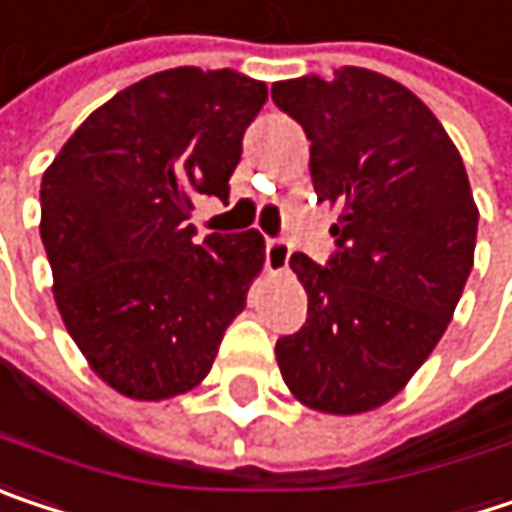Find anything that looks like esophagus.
Masks as SVG:
<instances>
[{
    "instance_id": "1",
    "label": "esophagus",
    "mask_w": 512,
    "mask_h": 512,
    "mask_svg": "<svg viewBox=\"0 0 512 512\" xmlns=\"http://www.w3.org/2000/svg\"><path fill=\"white\" fill-rule=\"evenodd\" d=\"M290 263V246L284 240H266V269L284 272Z\"/></svg>"
}]
</instances>
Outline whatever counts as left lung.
<instances>
[{
	"label": "left lung",
	"instance_id": "left-lung-1",
	"mask_svg": "<svg viewBox=\"0 0 512 512\" xmlns=\"http://www.w3.org/2000/svg\"><path fill=\"white\" fill-rule=\"evenodd\" d=\"M310 140L319 202L337 208L325 266L296 252L307 322L275 343L284 384L322 413L390 401L445 334L475 263L478 208L440 119L404 84L343 67L272 84Z\"/></svg>",
	"mask_w": 512,
	"mask_h": 512
}]
</instances>
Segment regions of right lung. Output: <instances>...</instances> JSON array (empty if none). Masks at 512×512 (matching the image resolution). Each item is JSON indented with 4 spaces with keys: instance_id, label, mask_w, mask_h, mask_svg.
Wrapping results in <instances>:
<instances>
[{
    "instance_id": "right-lung-1",
    "label": "right lung",
    "mask_w": 512,
    "mask_h": 512,
    "mask_svg": "<svg viewBox=\"0 0 512 512\" xmlns=\"http://www.w3.org/2000/svg\"><path fill=\"white\" fill-rule=\"evenodd\" d=\"M266 84L178 67L84 119L40 184V237L61 319L117 393L193 390L246 307L266 246L252 231L193 240V202L228 199Z\"/></svg>"
}]
</instances>
